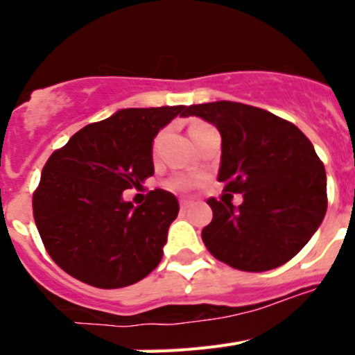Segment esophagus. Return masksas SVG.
<instances>
[{"label": "esophagus", "mask_w": 355, "mask_h": 355, "mask_svg": "<svg viewBox=\"0 0 355 355\" xmlns=\"http://www.w3.org/2000/svg\"><path fill=\"white\" fill-rule=\"evenodd\" d=\"M180 206H181V209H183V211H187V209L192 206V202H190V200H187V199H181Z\"/></svg>", "instance_id": "esophagus-1"}]
</instances>
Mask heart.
<instances>
[{
  "instance_id": "b5f03b06",
  "label": "heart",
  "mask_w": 355,
  "mask_h": 355,
  "mask_svg": "<svg viewBox=\"0 0 355 355\" xmlns=\"http://www.w3.org/2000/svg\"><path fill=\"white\" fill-rule=\"evenodd\" d=\"M202 126H206L205 122H193L192 126H190V131H196ZM156 146H158V140L155 144V147ZM199 178H193V175H178V178H172V180L167 181V187L171 190H178V192H187V190H192V188L199 187Z\"/></svg>"
}]
</instances>
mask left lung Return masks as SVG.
<instances>
[{"instance_id":"obj_1","label":"left lung","mask_w":355,"mask_h":355,"mask_svg":"<svg viewBox=\"0 0 355 355\" xmlns=\"http://www.w3.org/2000/svg\"><path fill=\"white\" fill-rule=\"evenodd\" d=\"M184 115L215 124L222 137L218 181L231 200L209 199L213 220L202 229L206 249L243 272H265L290 261L311 240L327 211V178L306 135L290 121L243 105H192Z\"/></svg>"}]
</instances>
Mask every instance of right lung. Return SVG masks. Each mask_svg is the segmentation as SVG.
I'll return each mask as SVG.
<instances>
[{"instance_id": "obj_1", "label": "right lung", "mask_w": 355, "mask_h": 355, "mask_svg": "<svg viewBox=\"0 0 355 355\" xmlns=\"http://www.w3.org/2000/svg\"><path fill=\"white\" fill-rule=\"evenodd\" d=\"M184 106L128 108L92 122L46 162L33 218L53 261L90 286L139 283L162 261L180 202L162 188L135 208L122 200L155 174L153 140Z\"/></svg>"}]
</instances>
